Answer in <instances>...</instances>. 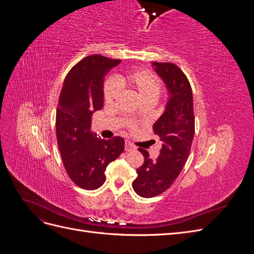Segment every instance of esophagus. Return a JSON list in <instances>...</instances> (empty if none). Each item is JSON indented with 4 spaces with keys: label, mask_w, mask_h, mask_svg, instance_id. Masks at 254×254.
<instances>
[{
    "label": "esophagus",
    "mask_w": 254,
    "mask_h": 254,
    "mask_svg": "<svg viewBox=\"0 0 254 254\" xmlns=\"http://www.w3.org/2000/svg\"><path fill=\"white\" fill-rule=\"evenodd\" d=\"M135 149V147H134V145L132 144V143H130L129 141H126L125 142V150L126 151H133Z\"/></svg>",
    "instance_id": "1"
}]
</instances>
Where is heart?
<instances>
[{
  "mask_svg": "<svg viewBox=\"0 0 254 254\" xmlns=\"http://www.w3.org/2000/svg\"><path fill=\"white\" fill-rule=\"evenodd\" d=\"M118 89H127L140 99L156 101L161 92V81L157 76L149 71H132L119 75L113 82L106 84L104 98L106 104H112L119 95Z\"/></svg>",
  "mask_w": 254,
  "mask_h": 254,
  "instance_id": "heart-1",
  "label": "heart"
}]
</instances>
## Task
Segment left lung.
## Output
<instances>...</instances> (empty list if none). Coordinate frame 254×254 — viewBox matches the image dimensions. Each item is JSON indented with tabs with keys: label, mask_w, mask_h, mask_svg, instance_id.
Listing matches in <instances>:
<instances>
[{
	"label": "left lung",
	"mask_w": 254,
	"mask_h": 254,
	"mask_svg": "<svg viewBox=\"0 0 254 254\" xmlns=\"http://www.w3.org/2000/svg\"><path fill=\"white\" fill-rule=\"evenodd\" d=\"M151 65L164 82L168 99L163 114L152 126L162 142L158 159L152 161L148 151L139 148L144 163L136 170L132 188L144 198L158 196L172 187L187 162L195 134L193 92L187 76L174 64Z\"/></svg>",
	"instance_id": "1"
}]
</instances>
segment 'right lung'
<instances>
[{"label":"right lung","mask_w":254,"mask_h":254,"mask_svg":"<svg viewBox=\"0 0 254 254\" xmlns=\"http://www.w3.org/2000/svg\"><path fill=\"white\" fill-rule=\"evenodd\" d=\"M121 63L92 55L72 67L64 79L56 111V134L67 175L81 189L96 190L106 181V167L124 151L121 136L101 139L91 118L104 105L105 76Z\"/></svg>","instance_id":"add662e5"}]
</instances>
